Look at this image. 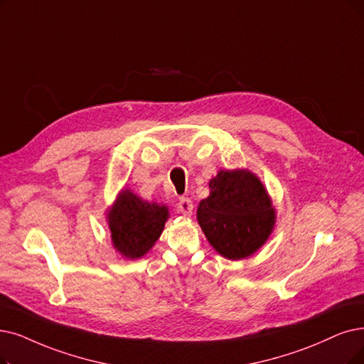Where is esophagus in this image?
<instances>
[{
  "label": "esophagus",
  "mask_w": 364,
  "mask_h": 364,
  "mask_svg": "<svg viewBox=\"0 0 364 364\" xmlns=\"http://www.w3.org/2000/svg\"><path fill=\"white\" fill-rule=\"evenodd\" d=\"M193 201L190 198H181L178 203V210L179 213L185 215V216H191L193 215Z\"/></svg>",
  "instance_id": "obj_1"
}]
</instances>
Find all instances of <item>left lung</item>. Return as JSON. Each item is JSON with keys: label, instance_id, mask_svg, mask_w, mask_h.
<instances>
[{"label": "left lung", "instance_id": "8db88e82", "mask_svg": "<svg viewBox=\"0 0 364 364\" xmlns=\"http://www.w3.org/2000/svg\"><path fill=\"white\" fill-rule=\"evenodd\" d=\"M209 188V197L197 208V221L208 242L224 258H248L267 242L276 223L266 186L248 168H221Z\"/></svg>", "mask_w": 364, "mask_h": 364}]
</instances>
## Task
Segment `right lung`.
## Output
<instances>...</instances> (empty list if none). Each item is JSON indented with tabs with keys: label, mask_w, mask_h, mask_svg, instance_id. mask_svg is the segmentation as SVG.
<instances>
[{
	"label": "right lung",
	"mask_w": 364,
	"mask_h": 364,
	"mask_svg": "<svg viewBox=\"0 0 364 364\" xmlns=\"http://www.w3.org/2000/svg\"><path fill=\"white\" fill-rule=\"evenodd\" d=\"M170 218L168 208L148 201L128 188L119 191L113 205L106 210L114 251L125 259L146 255L161 236Z\"/></svg>",
	"instance_id": "obj_1"
}]
</instances>
